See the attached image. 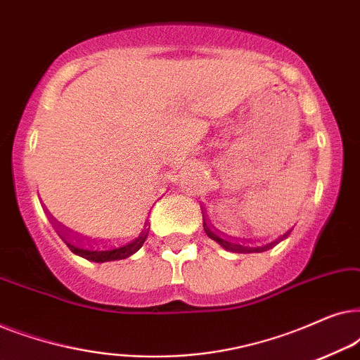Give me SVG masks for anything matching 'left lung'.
Instances as JSON below:
<instances>
[{"instance_id": "obj_1", "label": "left lung", "mask_w": 360, "mask_h": 360, "mask_svg": "<svg viewBox=\"0 0 360 360\" xmlns=\"http://www.w3.org/2000/svg\"><path fill=\"white\" fill-rule=\"evenodd\" d=\"M203 228H205V233L208 234V238H211L213 240H216V243L223 245V248H224L226 250H231V252H239V254L262 252V250H267L269 248H272L274 244H277V240H275V243L269 244V245H265V248H249L248 244H243V243H234V240H226V239H223V238H221V236L216 234L213 229H210L208 226H206V224H203ZM288 233H290V231H288ZM288 233H287V234H288ZM287 234H283V236H287ZM278 240H280V239H278Z\"/></svg>"}]
</instances>
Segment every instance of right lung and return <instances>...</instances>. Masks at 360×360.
Returning <instances> with one entry per match:
<instances>
[{"label":"right lung","instance_id":"obj_1","mask_svg":"<svg viewBox=\"0 0 360 360\" xmlns=\"http://www.w3.org/2000/svg\"><path fill=\"white\" fill-rule=\"evenodd\" d=\"M58 228H60V224H58ZM147 234H149V223H146L144 229L131 240H127V243L117 245H95L90 243H83L78 238H73V236H70V231L60 228V238L68 245V249L83 259L91 260V262H110V260H121L129 257V255L137 252L142 248V244L147 239Z\"/></svg>","mask_w":360,"mask_h":360}]
</instances>
